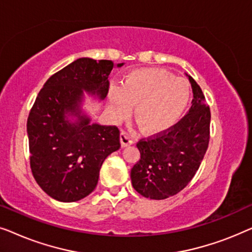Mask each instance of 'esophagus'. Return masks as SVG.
Returning a JSON list of instances; mask_svg holds the SVG:
<instances>
[{
  "instance_id": "obj_1",
  "label": "esophagus",
  "mask_w": 252,
  "mask_h": 252,
  "mask_svg": "<svg viewBox=\"0 0 252 252\" xmlns=\"http://www.w3.org/2000/svg\"><path fill=\"white\" fill-rule=\"evenodd\" d=\"M120 143H122L123 147L130 146V144L134 143L133 136H130L129 134L126 132H122V134H120Z\"/></svg>"
}]
</instances>
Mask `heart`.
Listing matches in <instances>:
<instances>
[{"label": "heart", "mask_w": 252, "mask_h": 252, "mask_svg": "<svg viewBox=\"0 0 252 252\" xmlns=\"http://www.w3.org/2000/svg\"><path fill=\"white\" fill-rule=\"evenodd\" d=\"M190 99V86L161 68H140L130 72L122 87L109 89V105L113 118L122 120L135 105V118L144 132L157 133L174 125Z\"/></svg>", "instance_id": "b5f03b06"}]
</instances>
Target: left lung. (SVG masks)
Segmentation results:
<instances>
[{"mask_svg":"<svg viewBox=\"0 0 252 252\" xmlns=\"http://www.w3.org/2000/svg\"><path fill=\"white\" fill-rule=\"evenodd\" d=\"M187 77L194 94L189 112L168 129L136 144L141 158L130 171V180L147 198L165 199L181 191L208 150L211 112L201 87Z\"/></svg>","mask_w":252,"mask_h":252,"instance_id":"obj_1","label":"left lung"}]
</instances>
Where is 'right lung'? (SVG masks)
<instances>
[{"instance_id": "right-lung-1", "label": "right lung", "mask_w": 252, "mask_h": 252, "mask_svg": "<svg viewBox=\"0 0 252 252\" xmlns=\"http://www.w3.org/2000/svg\"><path fill=\"white\" fill-rule=\"evenodd\" d=\"M113 67L112 61L78 58L48 79L31 109V170L42 190L57 201L77 202L91 194L103 161L120 148L118 127L92 124L81 109L84 92L105 98Z\"/></svg>"}]
</instances>
